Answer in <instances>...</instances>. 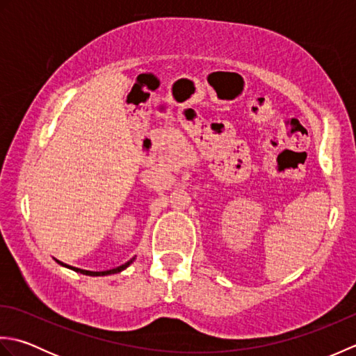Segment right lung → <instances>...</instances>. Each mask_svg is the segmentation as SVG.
<instances>
[{
	"label": "right lung",
	"instance_id": "right-lung-1",
	"mask_svg": "<svg viewBox=\"0 0 356 356\" xmlns=\"http://www.w3.org/2000/svg\"><path fill=\"white\" fill-rule=\"evenodd\" d=\"M134 259H136V257H133L131 260H128L127 263L120 264V266H118V268H115V269H110V270H101V272H93V270H86V269H79V268L67 266V264H64L63 261H59V260H56V261H58L59 264H61V266L69 268V269H72V270H74V272H81V274H84V275H90V277H101V275H111V274H118V272H122L124 269H127L128 266H130V264L134 261Z\"/></svg>",
	"mask_w": 356,
	"mask_h": 356
}]
</instances>
